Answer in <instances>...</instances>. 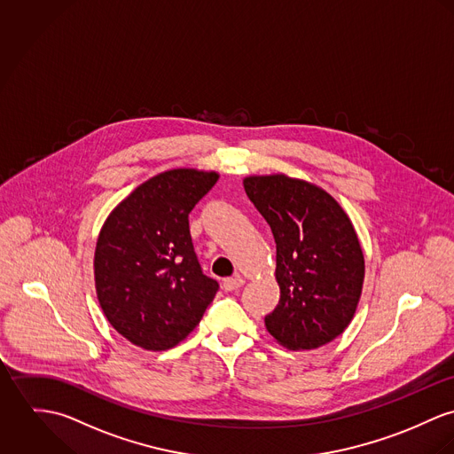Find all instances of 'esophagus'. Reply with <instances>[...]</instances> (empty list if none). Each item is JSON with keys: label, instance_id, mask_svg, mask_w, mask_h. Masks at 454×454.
<instances>
[{"label": "esophagus", "instance_id": "obj_1", "mask_svg": "<svg viewBox=\"0 0 454 454\" xmlns=\"http://www.w3.org/2000/svg\"><path fill=\"white\" fill-rule=\"evenodd\" d=\"M244 282H246V280H244L240 275H235V277L224 278L223 287H224V291H237L239 287H242V286H244Z\"/></svg>", "mask_w": 454, "mask_h": 454}]
</instances>
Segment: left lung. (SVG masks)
<instances>
[{
	"mask_svg": "<svg viewBox=\"0 0 454 454\" xmlns=\"http://www.w3.org/2000/svg\"><path fill=\"white\" fill-rule=\"evenodd\" d=\"M244 188L277 244L280 301L264 317L289 350L331 343L352 322L365 275L352 221L325 190L286 174L249 176Z\"/></svg>",
	"mask_w": 454,
	"mask_h": 454,
	"instance_id": "1",
	"label": "left lung"
}]
</instances>
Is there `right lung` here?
<instances>
[{
    "instance_id": "1",
    "label": "right lung",
    "mask_w": 454,
    "mask_h": 454,
    "mask_svg": "<svg viewBox=\"0 0 454 454\" xmlns=\"http://www.w3.org/2000/svg\"><path fill=\"white\" fill-rule=\"evenodd\" d=\"M219 174L172 168L137 186L102 224L94 255L98 300L132 345L161 352L202 320L219 284L203 275L188 215Z\"/></svg>"
}]
</instances>
